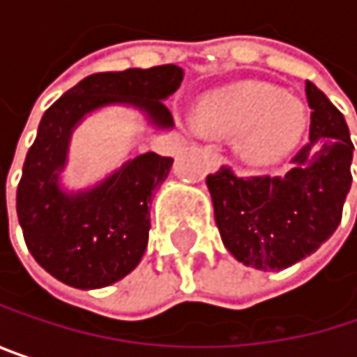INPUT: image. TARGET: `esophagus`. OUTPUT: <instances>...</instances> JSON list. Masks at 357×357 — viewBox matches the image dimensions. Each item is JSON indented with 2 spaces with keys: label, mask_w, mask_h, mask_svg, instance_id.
Wrapping results in <instances>:
<instances>
[{
  "label": "esophagus",
  "mask_w": 357,
  "mask_h": 357,
  "mask_svg": "<svg viewBox=\"0 0 357 357\" xmlns=\"http://www.w3.org/2000/svg\"><path fill=\"white\" fill-rule=\"evenodd\" d=\"M206 149H208L211 165H213V167H217V165H219V161H221V159H219V153H217V146H213V144H211V146H206Z\"/></svg>",
  "instance_id": "obj_1"
}]
</instances>
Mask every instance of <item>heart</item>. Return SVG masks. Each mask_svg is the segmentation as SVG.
I'll use <instances>...</instances> for the list:
<instances>
[{
    "instance_id": "obj_1",
    "label": "heart",
    "mask_w": 357,
    "mask_h": 357,
    "mask_svg": "<svg viewBox=\"0 0 357 357\" xmlns=\"http://www.w3.org/2000/svg\"><path fill=\"white\" fill-rule=\"evenodd\" d=\"M200 121L215 134H240L238 153L246 163L271 165L298 144L306 113L268 84L244 82L208 97L200 109Z\"/></svg>"
}]
</instances>
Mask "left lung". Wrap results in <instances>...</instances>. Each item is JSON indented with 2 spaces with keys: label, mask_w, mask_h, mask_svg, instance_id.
<instances>
[{
  "label": "left lung",
  "mask_w": 357,
  "mask_h": 357,
  "mask_svg": "<svg viewBox=\"0 0 357 357\" xmlns=\"http://www.w3.org/2000/svg\"><path fill=\"white\" fill-rule=\"evenodd\" d=\"M310 140L285 176H206L221 240L240 262L281 271L310 256L341 223L351 188L354 144L341 111L306 80Z\"/></svg>",
  "instance_id": "left-lung-1"
}]
</instances>
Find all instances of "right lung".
Returning <instances> with one entry per match:
<instances>
[{
  "label": "right lung",
  "instance_id": "right-lung-1",
  "mask_svg": "<svg viewBox=\"0 0 357 357\" xmlns=\"http://www.w3.org/2000/svg\"><path fill=\"white\" fill-rule=\"evenodd\" d=\"M181 80L183 72L174 63L99 72L45 111L26 153L16 211L31 254L61 283L97 289L136 268L149 244L153 194L174 165L172 157L144 153L91 192L68 196L57 188V172L66 163L72 128L89 111L109 103L140 107L153 123L169 128L174 117L163 99L178 91Z\"/></svg>",
  "mask_w": 357,
  "mask_h": 357
}]
</instances>
